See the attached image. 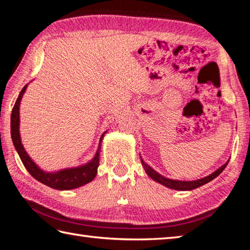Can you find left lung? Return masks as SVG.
<instances>
[{
    "label": "left lung",
    "mask_w": 250,
    "mask_h": 250,
    "mask_svg": "<svg viewBox=\"0 0 250 250\" xmlns=\"http://www.w3.org/2000/svg\"><path fill=\"white\" fill-rule=\"evenodd\" d=\"M141 161H142L143 167H144V168H145L146 173L148 174V176L151 177L153 180H156L157 183H160L163 186H166V187H167V188L175 189V190H182V191L195 189V188L201 187V186H203L208 182H210V180H213L214 178L218 176V175L222 171H224L226 167L228 166V162H229V161H228L227 163L224 164V166L220 167L218 169H217V171H215L214 173H211L210 175H208V176H206L204 178H201V179H198V180H192V182H183V180H174V179H168L167 177H164V176H162V175L157 173L155 169L151 168L147 163H145L143 159H141Z\"/></svg>",
    "instance_id": "obj_1"
}]
</instances>
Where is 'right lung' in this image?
Instances as JSON below:
<instances>
[{
    "label": "right lung",
    "instance_id": "right-lung-1",
    "mask_svg": "<svg viewBox=\"0 0 250 250\" xmlns=\"http://www.w3.org/2000/svg\"><path fill=\"white\" fill-rule=\"evenodd\" d=\"M26 86L21 90L18 99L16 100L14 108L12 110V116H10V134H12V140L14 146L17 150L18 155L22 161L23 166L28 169V172L33 176L36 180H39L42 184L48 186L50 188L58 189V190H70L81 187V186L86 185L93 180L95 175L98 173V167L100 163V149L101 143L106 132L102 134L100 139V144L98 151L95 153L94 158L89 163L84 166L73 167V168H64L59 172L48 173L44 172L36 164L32 161V159L28 156V153L24 150V148L21 144L20 133H19V106L20 101L22 99V95L25 91Z\"/></svg>",
    "mask_w": 250,
    "mask_h": 250
}]
</instances>
